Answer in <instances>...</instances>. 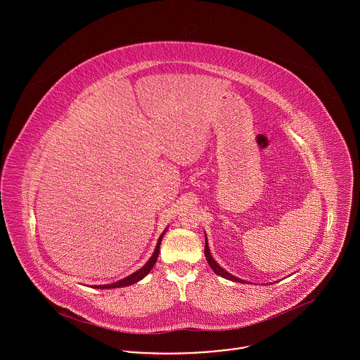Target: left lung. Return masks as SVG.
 <instances>
[{"label":"left lung","mask_w":360,"mask_h":360,"mask_svg":"<svg viewBox=\"0 0 360 360\" xmlns=\"http://www.w3.org/2000/svg\"><path fill=\"white\" fill-rule=\"evenodd\" d=\"M205 238H207V235H205ZM205 258H207V261H208V264H210L211 269H212L217 275H219V276H222V278H225V279L233 281V282H239V283H243V282H245V281H242V279H239V278H236V276L231 275L229 272H226L224 268H221V266L218 265V262L212 258V255H211V252H210L208 239H205Z\"/></svg>","instance_id":"1"}]
</instances>
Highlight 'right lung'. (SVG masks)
<instances>
[{
  "label": "right lung",
  "mask_w": 360,
  "mask_h": 360,
  "mask_svg": "<svg viewBox=\"0 0 360 360\" xmlns=\"http://www.w3.org/2000/svg\"><path fill=\"white\" fill-rule=\"evenodd\" d=\"M167 231V229H165ZM165 231L161 233V236H160V239H158V243H157V248H155V252L152 253V256L149 258V261L141 268V269H138L136 272H134L132 275H129V276H127V278H124V279H121V281H118V282H115V283H110V285H98V286H95L96 289H112V288H124V286H128V285H132V283H136L138 281H141L142 278H145L149 272H150V269L153 268V265L157 264V259H158V255H160V245H161V240H162V238H164V235H165Z\"/></svg>",
  "instance_id": "1"
}]
</instances>
